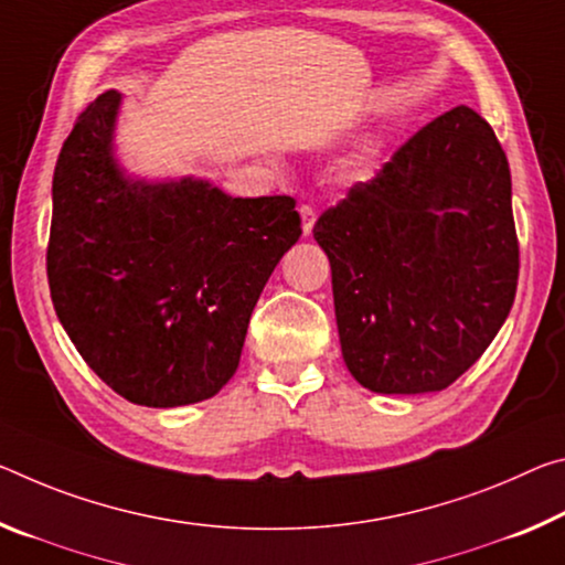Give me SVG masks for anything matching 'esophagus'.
<instances>
[{
    "mask_svg": "<svg viewBox=\"0 0 565 565\" xmlns=\"http://www.w3.org/2000/svg\"><path fill=\"white\" fill-rule=\"evenodd\" d=\"M299 213H301V231H303V236H309L311 228H315V223H317V211L311 209V205H301Z\"/></svg>",
    "mask_w": 565,
    "mask_h": 565,
    "instance_id": "34e87169",
    "label": "esophagus"
}]
</instances>
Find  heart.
Instances as JSON below:
<instances>
[{
	"mask_svg": "<svg viewBox=\"0 0 565 565\" xmlns=\"http://www.w3.org/2000/svg\"><path fill=\"white\" fill-rule=\"evenodd\" d=\"M374 158H377V146H374V142H362L360 148L339 160L337 173L342 175L344 181H364V178L372 175Z\"/></svg>",
	"mask_w": 565,
	"mask_h": 565,
	"instance_id": "1",
	"label": "heart"
}]
</instances>
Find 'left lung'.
<instances>
[{
  "label": "left lung",
  "instance_id": "obj_1",
  "mask_svg": "<svg viewBox=\"0 0 565 565\" xmlns=\"http://www.w3.org/2000/svg\"><path fill=\"white\" fill-rule=\"evenodd\" d=\"M347 370L380 395L440 392L503 327L518 286L508 158L468 105L427 122L315 226Z\"/></svg>",
  "mask_w": 565,
  "mask_h": 565
}]
</instances>
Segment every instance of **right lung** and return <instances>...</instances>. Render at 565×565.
I'll use <instances>...</instances> for the list:
<instances>
[{
  "instance_id": "obj_1",
  "label": "right lung",
  "mask_w": 565,
  "mask_h": 565,
  "mask_svg": "<svg viewBox=\"0 0 565 565\" xmlns=\"http://www.w3.org/2000/svg\"><path fill=\"white\" fill-rule=\"evenodd\" d=\"M120 103L118 89L89 103L60 150L52 303L120 397L193 405L234 377L250 311L301 218L289 195L234 199L203 178L130 175L115 158Z\"/></svg>"
}]
</instances>
